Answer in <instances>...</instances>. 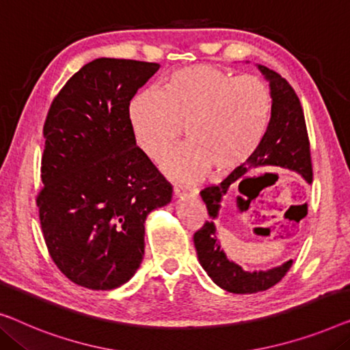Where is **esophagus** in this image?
Instances as JSON below:
<instances>
[{
	"label": "esophagus",
	"instance_id": "34e87169",
	"mask_svg": "<svg viewBox=\"0 0 350 350\" xmlns=\"http://www.w3.org/2000/svg\"><path fill=\"white\" fill-rule=\"evenodd\" d=\"M174 196L180 197V196H197V189H187V187L183 186H175L174 187Z\"/></svg>",
	"mask_w": 350,
	"mask_h": 350
}]
</instances>
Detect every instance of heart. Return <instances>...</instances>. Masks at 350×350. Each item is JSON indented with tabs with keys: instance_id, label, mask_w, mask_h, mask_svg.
Masks as SVG:
<instances>
[{
	"instance_id": "b5f03b06",
	"label": "heart",
	"mask_w": 350,
	"mask_h": 350,
	"mask_svg": "<svg viewBox=\"0 0 350 350\" xmlns=\"http://www.w3.org/2000/svg\"><path fill=\"white\" fill-rule=\"evenodd\" d=\"M273 98L254 75H237L211 64L175 70L163 91H144L129 107L140 151L161 161L186 126L187 144L165 161L172 178L194 181L206 170L230 174L260 148L271 121Z\"/></svg>"
}]
</instances>
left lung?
Instances as JSON below:
<instances>
[{
    "mask_svg": "<svg viewBox=\"0 0 350 350\" xmlns=\"http://www.w3.org/2000/svg\"><path fill=\"white\" fill-rule=\"evenodd\" d=\"M257 68L270 83L273 98L271 121L265 140L257 150V153L245 165L232 172L219 185L206 186L205 189L200 191L210 219L205 221L202 229L194 234V246L200 265L204 267L206 275L211 278L215 284L232 293H256L267 291L286 276L288 268L292 267V260H287L281 267L270 268L265 271H245L235 262L227 259L216 237L215 226V219L219 215L222 197L229 192L230 186L237 185L238 191L247 197L245 200L241 196H238L237 205L243 206L245 210L250 208L251 200L256 199L259 192L246 187L252 180H256V176L247 174L257 169H265V167H282V169L297 172L308 183H312L310 139H308L300 99L287 80L282 79L280 74L262 64H257Z\"/></svg>",
    "mask_w": 350,
    "mask_h": 350,
    "instance_id": "obj_1",
    "label": "left lung"
}]
</instances>
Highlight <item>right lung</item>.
Returning a JSON list of instances; mask_svg holds the SVG:
<instances>
[{
    "mask_svg": "<svg viewBox=\"0 0 350 350\" xmlns=\"http://www.w3.org/2000/svg\"><path fill=\"white\" fill-rule=\"evenodd\" d=\"M158 63L98 58L55 96L44 124L38 194L45 245L59 271L91 291L128 282L145 252V219L172 185L135 145L129 104Z\"/></svg>",
    "mask_w": 350,
    "mask_h": 350,
    "instance_id": "1",
    "label": "right lung"
}]
</instances>
